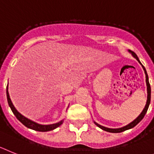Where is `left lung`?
I'll return each instance as SVG.
<instances>
[{"instance_id": "1", "label": "left lung", "mask_w": 154, "mask_h": 154, "mask_svg": "<svg viewBox=\"0 0 154 154\" xmlns=\"http://www.w3.org/2000/svg\"><path fill=\"white\" fill-rule=\"evenodd\" d=\"M129 53H132V55L133 56V57H135V58H136V60H138V62L140 63L142 65V63H140V60H139L138 57L136 56V53H135L134 52L131 51V50H129ZM142 66H143V68L144 72H145V74H146V86H147V101H146V105H145V108L143 109V112H141V114H140V116H138V117L136 118L134 121H133L132 122H130L129 124H128L127 125H125V126L122 127V128H119V129H110V128H107V127L102 126V125H99V124H97V122H94V124H95L97 126H98L99 128H101V129H103V130L106 131V132H109V133H122V132H123V131L127 130V129H132V128H133L134 126H136V125H137V124H138L139 122H140L141 121L142 119H143V117L145 116L146 113V112H147V110H148V108H149V103H150L151 89H150V85H149V78H148V75H147V73H146V70L145 67H144L143 65H142Z\"/></svg>"}]
</instances>
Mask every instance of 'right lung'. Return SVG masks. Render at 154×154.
I'll list each match as a JSON object with an SVG mask.
<instances>
[{"instance_id":"add662e5","label":"right lung","mask_w":154,"mask_h":154,"mask_svg":"<svg viewBox=\"0 0 154 154\" xmlns=\"http://www.w3.org/2000/svg\"><path fill=\"white\" fill-rule=\"evenodd\" d=\"M7 99H8V105L10 106L11 109L12 111V112L14 113V116H16V118L21 122V123L23 124L24 125L29 128L31 129H33V130L38 131V132H48V131H51L55 129L56 128L59 127L60 125H62L63 122V120H61L60 122H59L55 124H51V125H40V124L36 123L35 122L32 121V120L29 119L26 117L23 116L21 114H20L18 111L16 110V109L14 108V106L13 105L12 102L11 101L10 96H9L8 91V86H7Z\"/></svg>"}]
</instances>
